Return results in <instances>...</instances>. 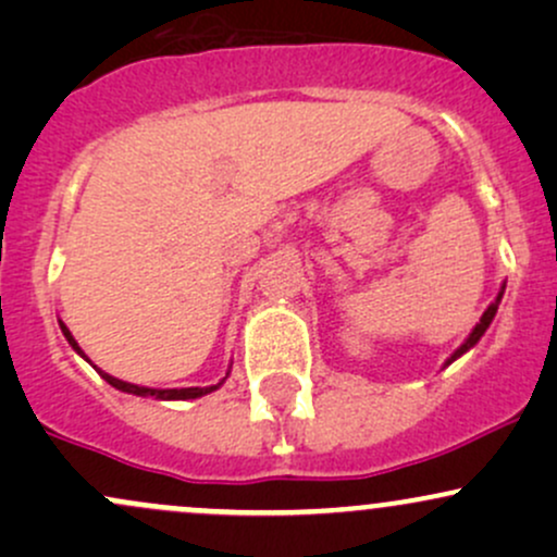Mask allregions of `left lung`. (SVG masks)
<instances>
[{"label":"left lung","instance_id":"8db88e82","mask_svg":"<svg viewBox=\"0 0 557 557\" xmlns=\"http://www.w3.org/2000/svg\"><path fill=\"white\" fill-rule=\"evenodd\" d=\"M503 293H505V285L500 287V293H497V298L492 300V304L487 306V311H484L482 319H479V322H476V327L471 330V335L466 337V343L461 345V348L456 350V354L450 356V359L445 361V367H447V363H453V361H456V359H461V356L466 354V350H471V348H474V345H476L479 341H482V335H484V332H487V327H490V324H492V319H495V314H497V306H500V300H503Z\"/></svg>","mask_w":557,"mask_h":557}]
</instances>
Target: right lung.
<instances>
[{
  "mask_svg": "<svg viewBox=\"0 0 557 557\" xmlns=\"http://www.w3.org/2000/svg\"><path fill=\"white\" fill-rule=\"evenodd\" d=\"M60 330H62V335L67 337V343L73 345V350L78 356H83V359H86V354H83L81 350V345L75 343V337H73V332H70L67 327H65V322H60ZM88 361V359H86ZM230 367H233V363H230ZM96 369V367H94ZM96 372L101 374V380H107L110 382L112 387H117V389H123V393H131V395H140V398H157V400H194V398H201V395H209V393H214L216 387L222 385V382L227 380V374H230V369H227V374L222 376L220 382H216V385H212V387H172V389H159V387H140V385H133V382H123V380H117V376H112V374H107V372H101V369H96Z\"/></svg>",
  "mask_w": 557,
  "mask_h": 557,
  "instance_id": "add662e5",
  "label": "right lung"
}]
</instances>
